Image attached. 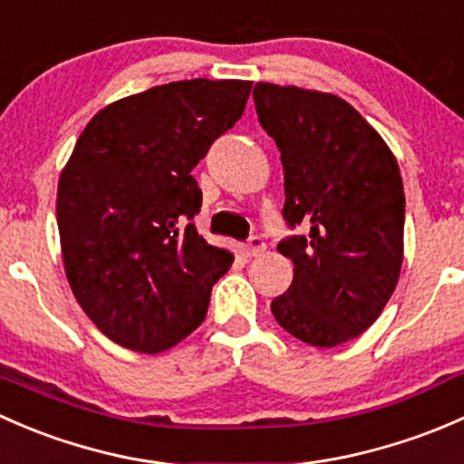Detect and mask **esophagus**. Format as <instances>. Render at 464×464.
Instances as JSON below:
<instances>
[{"label": "esophagus", "mask_w": 464, "mask_h": 464, "mask_svg": "<svg viewBox=\"0 0 464 464\" xmlns=\"http://www.w3.org/2000/svg\"><path fill=\"white\" fill-rule=\"evenodd\" d=\"M266 252V241L261 237H250L247 238V243H246V255L247 256H259V255H264Z\"/></svg>", "instance_id": "34e87169"}]
</instances>
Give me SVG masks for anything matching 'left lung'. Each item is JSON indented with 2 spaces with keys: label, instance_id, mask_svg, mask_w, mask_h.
Here are the masks:
<instances>
[{
  "label": "left lung",
  "instance_id": "1",
  "mask_svg": "<svg viewBox=\"0 0 464 464\" xmlns=\"http://www.w3.org/2000/svg\"><path fill=\"white\" fill-rule=\"evenodd\" d=\"M256 116L284 165V221L302 227L276 246L295 276L272 299L284 331L331 348L380 317L400 279L404 188L395 156L346 100L259 82Z\"/></svg>",
  "mask_w": 464,
  "mask_h": 464
}]
</instances>
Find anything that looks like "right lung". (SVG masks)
Listing matches in <instances>:
<instances>
[{"mask_svg":"<svg viewBox=\"0 0 464 464\" xmlns=\"http://www.w3.org/2000/svg\"><path fill=\"white\" fill-rule=\"evenodd\" d=\"M252 82L180 80L95 113L57 185L66 279L91 322L138 353L167 351L208 314L234 256L197 232L192 169L246 109Z\"/></svg>","mask_w":464,"mask_h":464,"instance_id":"1","label":"right lung"}]
</instances>
